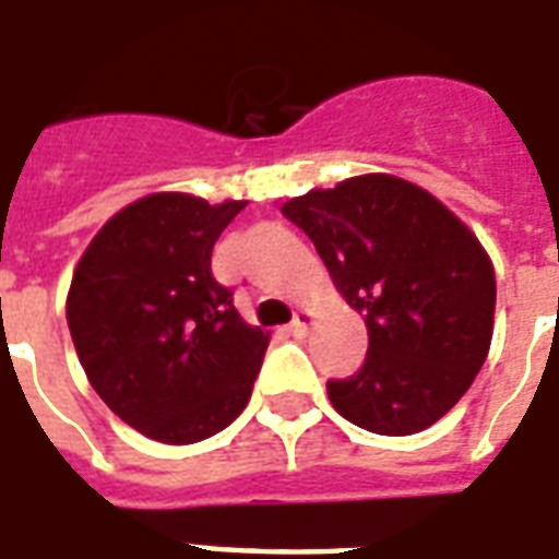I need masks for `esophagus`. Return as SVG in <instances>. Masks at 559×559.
Instances as JSON below:
<instances>
[{"mask_svg": "<svg viewBox=\"0 0 559 559\" xmlns=\"http://www.w3.org/2000/svg\"><path fill=\"white\" fill-rule=\"evenodd\" d=\"M312 321H314V314L309 312V309H300V312L295 314V321H292V326H288V330H292V335H297V338H304V335L309 333Z\"/></svg>", "mask_w": 559, "mask_h": 559, "instance_id": "esophagus-1", "label": "esophagus"}]
</instances>
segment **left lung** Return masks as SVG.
I'll use <instances>...</instances> for the list:
<instances>
[{"label":"left lung","instance_id":"left-lung-1","mask_svg":"<svg viewBox=\"0 0 559 559\" xmlns=\"http://www.w3.org/2000/svg\"><path fill=\"white\" fill-rule=\"evenodd\" d=\"M362 312L359 374L330 380L335 413L380 436L427 430L468 392L495 326V267L477 235L421 185L362 174L283 203Z\"/></svg>","mask_w":559,"mask_h":559}]
</instances>
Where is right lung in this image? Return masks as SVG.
Wrapping results in <instances>:
<instances>
[{"instance_id":"1","label":"right lung","mask_w":559,"mask_h":559,"mask_svg":"<svg viewBox=\"0 0 559 559\" xmlns=\"http://www.w3.org/2000/svg\"><path fill=\"white\" fill-rule=\"evenodd\" d=\"M247 200L158 191L91 238L67 292L87 380L146 439L194 444L241 415L271 335L212 276V247Z\"/></svg>"}]
</instances>
